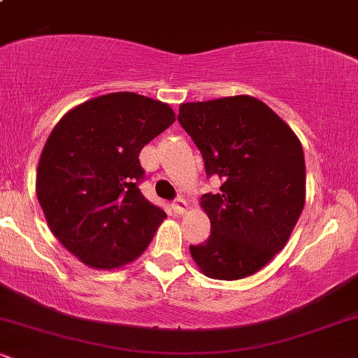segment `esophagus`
<instances>
[{
	"mask_svg": "<svg viewBox=\"0 0 358 358\" xmlns=\"http://www.w3.org/2000/svg\"><path fill=\"white\" fill-rule=\"evenodd\" d=\"M171 207H173L175 213H178V215H183V213L187 212V208H188V203H187V200L183 199V196H178V199H176L175 202L171 203Z\"/></svg>",
	"mask_w": 358,
	"mask_h": 358,
	"instance_id": "1",
	"label": "esophagus"
}]
</instances>
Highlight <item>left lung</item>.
<instances>
[{
  "mask_svg": "<svg viewBox=\"0 0 358 358\" xmlns=\"http://www.w3.org/2000/svg\"><path fill=\"white\" fill-rule=\"evenodd\" d=\"M180 124L200 150L208 176L222 180L200 207L210 237L190 245L207 278L252 276L286 245L305 207L306 166L296 134L250 96L180 106Z\"/></svg>",
  "mask_w": 358,
  "mask_h": 358,
  "instance_id": "left-lung-1",
  "label": "left lung"
}]
</instances>
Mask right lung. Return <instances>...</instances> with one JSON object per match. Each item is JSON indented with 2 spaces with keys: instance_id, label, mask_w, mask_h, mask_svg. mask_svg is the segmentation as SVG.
<instances>
[{
  "instance_id": "1",
  "label": "right lung",
  "mask_w": 358,
  "mask_h": 358,
  "mask_svg": "<svg viewBox=\"0 0 358 358\" xmlns=\"http://www.w3.org/2000/svg\"><path fill=\"white\" fill-rule=\"evenodd\" d=\"M173 122L165 102L113 92L76 106L52 129L36 196L53 236L89 268L133 262L166 219L138 188L139 153Z\"/></svg>"
}]
</instances>
